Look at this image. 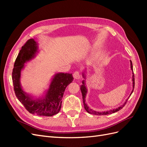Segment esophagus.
Masks as SVG:
<instances>
[{"instance_id":"obj_1","label":"esophagus","mask_w":147,"mask_h":147,"mask_svg":"<svg viewBox=\"0 0 147 147\" xmlns=\"http://www.w3.org/2000/svg\"><path fill=\"white\" fill-rule=\"evenodd\" d=\"M73 76H74V78L75 79H80V72H78V71H76V72H75L73 74Z\"/></svg>"}]
</instances>
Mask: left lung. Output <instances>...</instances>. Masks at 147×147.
<instances>
[{
    "mask_svg": "<svg viewBox=\"0 0 147 147\" xmlns=\"http://www.w3.org/2000/svg\"><path fill=\"white\" fill-rule=\"evenodd\" d=\"M130 63H131V70L133 71V67H132V61H130ZM83 77L84 78H85V75H84V73H83ZM82 85L80 87V90L82 93V97H83V104H84V109L86 110V112L89 113H91V114H93V115H109V114H112L113 113H115L118 112L119 110H121V109H123L124 105H126L127 100H128V99H127V100H126V102H124V103L121 105V106H119V107L117 108V109H114L113 110H110L109 111H107V112H96V111H94L92 110V109L89 108V107L87 105V104L85 103V97L86 95V93H87V89L86 87L85 86V83H84V80H83L82 82ZM132 84H133V90L131 93V94L129 96V97L131 96V95L132 94V93L134 91V84H135V81H134V72L132 73ZM129 98V97H128Z\"/></svg>",
    "mask_w": 147,
    "mask_h": 147,
    "instance_id": "obj_1",
    "label": "left lung"
}]
</instances>
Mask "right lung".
Listing matches in <instances>:
<instances>
[{"mask_svg":"<svg viewBox=\"0 0 147 147\" xmlns=\"http://www.w3.org/2000/svg\"><path fill=\"white\" fill-rule=\"evenodd\" d=\"M38 52V45L30 38L21 47L14 64L12 72V80L15 95L25 109L32 114L39 116L51 117L61 110L62 99L66 87L72 83V74L58 73L55 75L45 97L42 99H33L23 90L20 84L21 70L24 64L35 56Z\"/></svg>","mask_w":147,"mask_h":147,"instance_id":"right-lung-1","label":"right lung"}]
</instances>
